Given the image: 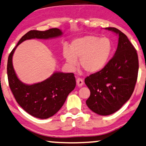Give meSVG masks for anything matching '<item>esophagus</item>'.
<instances>
[{"label": "esophagus", "instance_id": "34e87169", "mask_svg": "<svg viewBox=\"0 0 146 146\" xmlns=\"http://www.w3.org/2000/svg\"><path fill=\"white\" fill-rule=\"evenodd\" d=\"M76 84L78 85V86L80 87L83 86V84H84V81L82 78H78L76 79Z\"/></svg>", "mask_w": 146, "mask_h": 146}]
</instances>
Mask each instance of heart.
Listing matches in <instances>:
<instances>
[{
	"label": "heart",
	"mask_w": 146,
	"mask_h": 146,
	"mask_svg": "<svg viewBox=\"0 0 146 146\" xmlns=\"http://www.w3.org/2000/svg\"><path fill=\"white\" fill-rule=\"evenodd\" d=\"M112 49V43L109 38L86 35L74 39L70 49L64 47L63 56L70 68H75L77 59L80 58L81 67L87 72L94 73L106 65Z\"/></svg>",
	"instance_id": "1"
}]
</instances>
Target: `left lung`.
<instances>
[{"mask_svg": "<svg viewBox=\"0 0 146 146\" xmlns=\"http://www.w3.org/2000/svg\"><path fill=\"white\" fill-rule=\"evenodd\" d=\"M105 29L119 35L116 52L101 70L84 80L90 91L86 105L100 115L113 114L129 99L135 88L139 70L137 51L127 37L117 28Z\"/></svg>", "mask_w": 146, "mask_h": 146, "instance_id": "1", "label": "left lung"}]
</instances>
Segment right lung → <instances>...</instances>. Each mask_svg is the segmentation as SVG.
<instances>
[{
  "label": "right lung",
  "mask_w": 146,
  "mask_h": 146,
  "mask_svg": "<svg viewBox=\"0 0 146 146\" xmlns=\"http://www.w3.org/2000/svg\"><path fill=\"white\" fill-rule=\"evenodd\" d=\"M57 28L41 31L31 30L21 38L10 53L7 62L9 84L17 103L26 112L39 119H48L56 114L65 103L68 94L74 89L76 78L73 73L55 72L43 82L28 85L17 76L13 66V56L17 47L31 39H50L61 36Z\"/></svg>",
  "instance_id": "add662e5"
}]
</instances>
